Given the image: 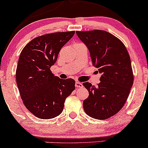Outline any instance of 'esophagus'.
<instances>
[{"label":"esophagus","instance_id":"esophagus-1","mask_svg":"<svg viewBox=\"0 0 148 148\" xmlns=\"http://www.w3.org/2000/svg\"><path fill=\"white\" fill-rule=\"evenodd\" d=\"M75 86H76V88H81L83 86V84H81V83L76 81V82L75 83Z\"/></svg>","mask_w":148,"mask_h":148}]
</instances>
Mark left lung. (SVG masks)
<instances>
[{
  "instance_id": "8db88e82",
  "label": "left lung",
  "mask_w": 148,
  "mask_h": 148,
  "mask_svg": "<svg viewBox=\"0 0 148 148\" xmlns=\"http://www.w3.org/2000/svg\"><path fill=\"white\" fill-rule=\"evenodd\" d=\"M76 33L88 47L92 64L101 74L97 87L90 83L83 84L89 92L84 101V111L97 120L111 118L125 105L133 85L130 55L123 42L104 30Z\"/></svg>"
}]
</instances>
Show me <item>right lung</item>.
<instances>
[{"label":"right lung","instance_id":"right-lung-1","mask_svg":"<svg viewBox=\"0 0 148 148\" xmlns=\"http://www.w3.org/2000/svg\"><path fill=\"white\" fill-rule=\"evenodd\" d=\"M75 32H59L35 37L23 49L16 79L25 106L40 119H51L62 113L65 99L75 90V81L61 79L50 70L62 47Z\"/></svg>","mask_w":148,"mask_h":148}]
</instances>
